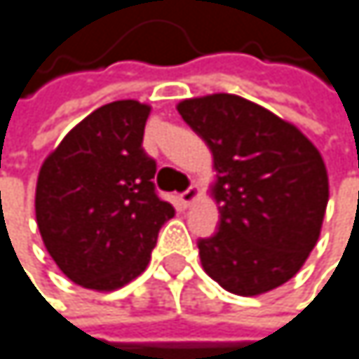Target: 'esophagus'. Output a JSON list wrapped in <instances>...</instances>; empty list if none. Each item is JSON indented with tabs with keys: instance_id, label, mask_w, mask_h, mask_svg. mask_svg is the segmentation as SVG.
<instances>
[{
	"instance_id": "1",
	"label": "esophagus",
	"mask_w": 359,
	"mask_h": 359,
	"mask_svg": "<svg viewBox=\"0 0 359 359\" xmlns=\"http://www.w3.org/2000/svg\"><path fill=\"white\" fill-rule=\"evenodd\" d=\"M196 198H198V189L191 185V187H187L181 196H178V200H181V204L187 208V206H191V202H196Z\"/></svg>"
}]
</instances>
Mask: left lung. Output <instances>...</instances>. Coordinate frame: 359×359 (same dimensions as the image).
<instances>
[{
    "mask_svg": "<svg viewBox=\"0 0 359 359\" xmlns=\"http://www.w3.org/2000/svg\"><path fill=\"white\" fill-rule=\"evenodd\" d=\"M215 157L219 227L200 238L210 278L238 296L290 280L313 251L327 204L319 151L270 110L217 93L178 104Z\"/></svg>",
    "mask_w": 359,
    "mask_h": 359,
    "instance_id": "obj_1",
    "label": "left lung"
}]
</instances>
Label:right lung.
<instances>
[{
    "instance_id": "right-lung-1",
    "label": "right lung",
    "mask_w": 359,
    "mask_h": 359,
    "mask_svg": "<svg viewBox=\"0 0 359 359\" xmlns=\"http://www.w3.org/2000/svg\"><path fill=\"white\" fill-rule=\"evenodd\" d=\"M151 108L121 100L83 118L42 163L36 219L46 251L76 285L110 292L149 264L174 208L142 149Z\"/></svg>"
}]
</instances>
